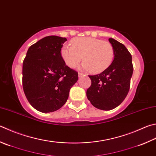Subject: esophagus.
<instances>
[{
	"label": "esophagus",
	"instance_id": "obj_1",
	"mask_svg": "<svg viewBox=\"0 0 156 156\" xmlns=\"http://www.w3.org/2000/svg\"><path fill=\"white\" fill-rule=\"evenodd\" d=\"M83 76H85V74H83V73H79V77H83Z\"/></svg>",
	"mask_w": 156,
	"mask_h": 156
}]
</instances>
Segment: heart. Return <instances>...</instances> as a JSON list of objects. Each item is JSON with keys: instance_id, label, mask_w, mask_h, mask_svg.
I'll return each mask as SVG.
<instances>
[{"instance_id": "obj_1", "label": "heart", "mask_w": 156, "mask_h": 156, "mask_svg": "<svg viewBox=\"0 0 156 156\" xmlns=\"http://www.w3.org/2000/svg\"><path fill=\"white\" fill-rule=\"evenodd\" d=\"M61 57L70 68H75L82 58V67L94 73L104 71L112 63L113 47L110 43L93 37H77L72 40L71 46L64 45Z\"/></svg>"}]
</instances>
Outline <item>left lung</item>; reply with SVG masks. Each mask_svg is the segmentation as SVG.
<instances>
[{"mask_svg": "<svg viewBox=\"0 0 156 156\" xmlns=\"http://www.w3.org/2000/svg\"><path fill=\"white\" fill-rule=\"evenodd\" d=\"M108 41L113 47L114 60L103 72L89 75L92 84L86 92L94 107L105 111L113 109L124 101L133 73L132 55L127 48L112 38Z\"/></svg>", "mask_w": 156, "mask_h": 156, "instance_id": "left-lung-1", "label": "left lung"}]
</instances>
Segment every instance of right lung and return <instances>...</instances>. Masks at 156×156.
Here are the masks:
<instances>
[{
	"mask_svg": "<svg viewBox=\"0 0 156 156\" xmlns=\"http://www.w3.org/2000/svg\"><path fill=\"white\" fill-rule=\"evenodd\" d=\"M66 38L48 36L28 48L23 62L22 86L35 109L54 112L66 103L78 73L66 65L60 50Z\"/></svg>",
	"mask_w": 156,
	"mask_h": 156,
	"instance_id": "add662e5",
	"label": "right lung"
}]
</instances>
